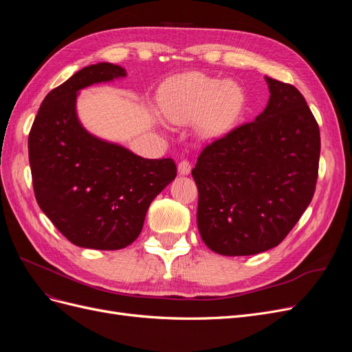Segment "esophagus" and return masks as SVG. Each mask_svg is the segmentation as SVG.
Segmentation results:
<instances>
[{"mask_svg": "<svg viewBox=\"0 0 352 352\" xmlns=\"http://www.w3.org/2000/svg\"><path fill=\"white\" fill-rule=\"evenodd\" d=\"M190 168H192V166H190L188 160H182V162H179V164H177L179 175H189Z\"/></svg>", "mask_w": 352, "mask_h": 352, "instance_id": "1", "label": "esophagus"}]
</instances>
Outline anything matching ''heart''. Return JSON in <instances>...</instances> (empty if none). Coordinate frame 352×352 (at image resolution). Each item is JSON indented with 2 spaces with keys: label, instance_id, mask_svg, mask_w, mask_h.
Wrapping results in <instances>:
<instances>
[{
  "label": "heart",
  "instance_id": "heart-1",
  "mask_svg": "<svg viewBox=\"0 0 352 352\" xmlns=\"http://www.w3.org/2000/svg\"><path fill=\"white\" fill-rule=\"evenodd\" d=\"M243 104L245 95L238 83L197 72L170 80L160 97L170 122L189 123L198 119V131L206 138L228 133L242 114Z\"/></svg>",
  "mask_w": 352,
  "mask_h": 352
}]
</instances>
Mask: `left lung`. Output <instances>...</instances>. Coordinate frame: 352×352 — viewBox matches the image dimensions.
Wrapping results in <instances>:
<instances>
[{"mask_svg": "<svg viewBox=\"0 0 352 352\" xmlns=\"http://www.w3.org/2000/svg\"><path fill=\"white\" fill-rule=\"evenodd\" d=\"M265 82L264 111L208 144L192 168L199 235L221 255L278 247L316 190L320 131L314 116L292 85Z\"/></svg>", "mask_w": 352, "mask_h": 352, "instance_id": "obj_1", "label": "left lung"}]
</instances>
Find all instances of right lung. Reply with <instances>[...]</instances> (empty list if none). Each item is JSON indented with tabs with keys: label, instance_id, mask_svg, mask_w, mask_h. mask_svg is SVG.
I'll use <instances>...</instances> for the list:
<instances>
[{
	"label": "right lung",
	"instance_id": "obj_1",
	"mask_svg": "<svg viewBox=\"0 0 352 352\" xmlns=\"http://www.w3.org/2000/svg\"><path fill=\"white\" fill-rule=\"evenodd\" d=\"M98 63L76 72L42 101L29 132V163L38 206L72 243L122 250L142 230L148 207L175 180L172 158L150 160L102 141L80 124L78 92L124 78Z\"/></svg>",
	"mask_w": 352,
	"mask_h": 352
}]
</instances>
